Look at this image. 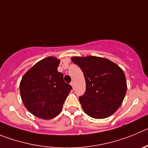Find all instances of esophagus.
<instances>
[{
  "mask_svg": "<svg viewBox=\"0 0 148 148\" xmlns=\"http://www.w3.org/2000/svg\"><path fill=\"white\" fill-rule=\"evenodd\" d=\"M71 86H72L73 89H74V86H74V82H71Z\"/></svg>",
  "mask_w": 148,
  "mask_h": 148,
  "instance_id": "esophagus-1",
  "label": "esophagus"
}]
</instances>
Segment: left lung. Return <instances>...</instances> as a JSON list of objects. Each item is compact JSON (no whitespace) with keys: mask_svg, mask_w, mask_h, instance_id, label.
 I'll return each mask as SVG.
<instances>
[{"mask_svg":"<svg viewBox=\"0 0 148 148\" xmlns=\"http://www.w3.org/2000/svg\"><path fill=\"white\" fill-rule=\"evenodd\" d=\"M71 60L80 67L86 79V92L79 97L85 113L96 119L112 115L127 90L122 69L109 60L94 56L73 57Z\"/></svg>","mask_w":148,"mask_h":148,"instance_id":"obj_1","label":"left lung"}]
</instances>
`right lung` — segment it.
<instances>
[{
    "label": "right lung",
    "mask_w": 148,
    "mask_h": 148,
    "mask_svg": "<svg viewBox=\"0 0 148 148\" xmlns=\"http://www.w3.org/2000/svg\"><path fill=\"white\" fill-rule=\"evenodd\" d=\"M60 60L48 57L37 62L23 75L20 83L23 102L29 112L43 119H51L61 112L72 89L58 72Z\"/></svg>",
    "instance_id": "1"
}]
</instances>
